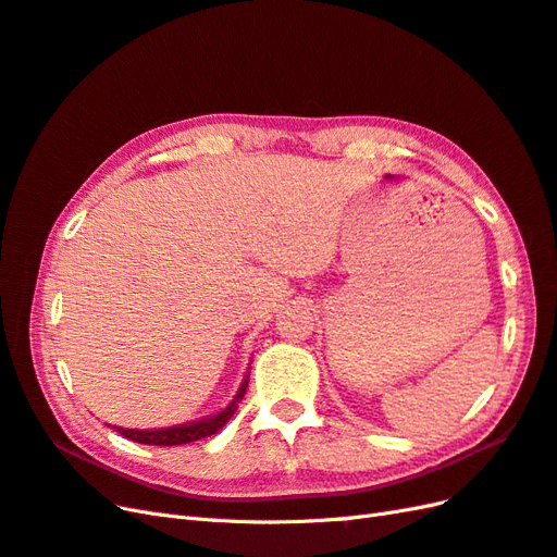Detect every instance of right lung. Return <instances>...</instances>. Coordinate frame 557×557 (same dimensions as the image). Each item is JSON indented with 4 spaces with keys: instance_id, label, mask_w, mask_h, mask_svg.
<instances>
[{
    "instance_id": "obj_1",
    "label": "right lung",
    "mask_w": 557,
    "mask_h": 557,
    "mask_svg": "<svg viewBox=\"0 0 557 557\" xmlns=\"http://www.w3.org/2000/svg\"><path fill=\"white\" fill-rule=\"evenodd\" d=\"M248 387V379H244L237 397L230 401V407L223 409L221 413H215L211 418H201L195 420V423H185V425H174V428H162V430H127V428H115V432H121L125 440H132L137 444H148V446H181V444H190V442H199L205 436L215 434L221 430L227 420L237 411L239 401L244 399V393Z\"/></svg>"
}]
</instances>
